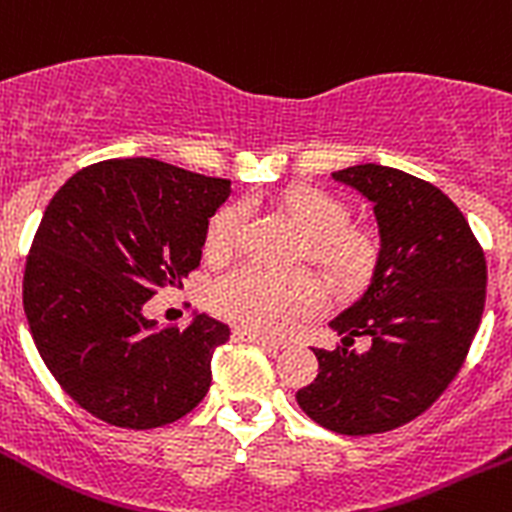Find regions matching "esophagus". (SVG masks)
<instances>
[{"instance_id":"esophagus-1","label":"esophagus","mask_w":512,"mask_h":512,"mask_svg":"<svg viewBox=\"0 0 512 512\" xmlns=\"http://www.w3.org/2000/svg\"><path fill=\"white\" fill-rule=\"evenodd\" d=\"M234 338H237V341L255 343V346L267 348V351H280V348H283V343L280 341H272V338L257 336V333H250V331H234Z\"/></svg>"}]
</instances>
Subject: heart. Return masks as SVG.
I'll return each mask as SVG.
<instances>
[{
    "instance_id": "heart-1",
    "label": "heart",
    "mask_w": 512,
    "mask_h": 512,
    "mask_svg": "<svg viewBox=\"0 0 512 512\" xmlns=\"http://www.w3.org/2000/svg\"><path fill=\"white\" fill-rule=\"evenodd\" d=\"M283 209L305 234L303 257L343 285L364 283L379 260V242L369 229L351 227V212L321 189H295L285 194ZM247 222L245 204L219 209L207 229L209 255L224 257L240 245ZM318 280L293 272L275 275L255 265H240L214 280L209 305L234 326L257 336H288L303 321L323 310Z\"/></svg>"
}]
</instances>
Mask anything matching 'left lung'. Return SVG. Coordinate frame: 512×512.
I'll return each mask as SVG.
<instances>
[{
	"label": "left lung",
	"mask_w": 512,
	"mask_h": 512,
	"mask_svg": "<svg viewBox=\"0 0 512 512\" xmlns=\"http://www.w3.org/2000/svg\"><path fill=\"white\" fill-rule=\"evenodd\" d=\"M333 179L374 204L381 250L369 290L331 321L343 346L313 348L318 376L295 399L321 427L361 437L412 422L460 374L485 310L487 265L465 214L429 181L379 164ZM358 335L370 336L366 354L345 348Z\"/></svg>",
	"instance_id": "left-lung-1"
}]
</instances>
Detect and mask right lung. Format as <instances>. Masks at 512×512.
Segmentation results:
<instances>
[{
    "instance_id": "1",
    "label": "right lung",
    "mask_w": 512,
    "mask_h": 512,
    "mask_svg": "<svg viewBox=\"0 0 512 512\" xmlns=\"http://www.w3.org/2000/svg\"><path fill=\"white\" fill-rule=\"evenodd\" d=\"M229 181L156 159H108L70 176L32 240L22 305L62 391L100 422L154 429L207 396L229 328L197 315L184 331L143 318L156 290L202 260Z\"/></svg>"
}]
</instances>
